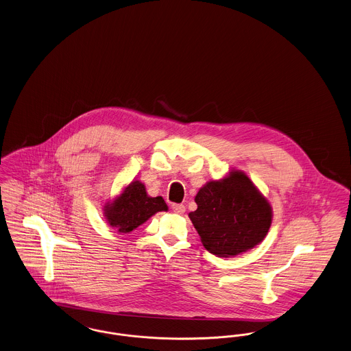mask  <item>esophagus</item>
<instances>
[{"label":"esophagus","mask_w":351,"mask_h":351,"mask_svg":"<svg viewBox=\"0 0 351 351\" xmlns=\"http://www.w3.org/2000/svg\"><path fill=\"white\" fill-rule=\"evenodd\" d=\"M171 210L176 213V214H183L186 211V207L183 204H173L171 206Z\"/></svg>","instance_id":"esophagus-1"}]
</instances>
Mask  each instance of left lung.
Listing matches in <instances>:
<instances>
[{"instance_id": "left-lung-1", "label": "left lung", "mask_w": 351, "mask_h": 351, "mask_svg": "<svg viewBox=\"0 0 351 351\" xmlns=\"http://www.w3.org/2000/svg\"><path fill=\"white\" fill-rule=\"evenodd\" d=\"M195 203L189 217L203 246L217 257H236L261 244L273 221L267 198L236 169L200 187Z\"/></svg>"}]
</instances>
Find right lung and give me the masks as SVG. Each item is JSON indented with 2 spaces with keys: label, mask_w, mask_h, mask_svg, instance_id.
Returning <instances> with one entry per match:
<instances>
[{
  "label": "right lung",
  "mask_w": 351,
  "mask_h": 351,
  "mask_svg": "<svg viewBox=\"0 0 351 351\" xmlns=\"http://www.w3.org/2000/svg\"><path fill=\"white\" fill-rule=\"evenodd\" d=\"M160 211H168L165 200L162 197H149L145 184L137 180L128 183L119 195L104 206L107 224L119 233L132 232Z\"/></svg>",
  "instance_id": "obj_1"
}]
</instances>
